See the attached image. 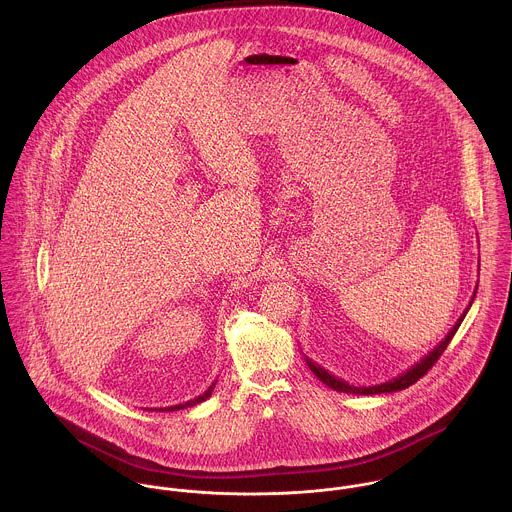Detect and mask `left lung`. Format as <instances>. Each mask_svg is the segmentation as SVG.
I'll list each match as a JSON object with an SVG mask.
<instances>
[{"label": "left lung", "instance_id": "8db88e82", "mask_svg": "<svg viewBox=\"0 0 512 512\" xmlns=\"http://www.w3.org/2000/svg\"><path fill=\"white\" fill-rule=\"evenodd\" d=\"M473 299H475V292H473V297H471V303H473ZM471 303H469V307H471ZM469 307L463 311V315L457 319V323L451 327V331L445 335V339L439 343L438 347H434L420 363H416L414 366H410L406 372H402L400 376H396V378H392V380H388V382H382V384H374V386H355V384H349V382H345V380H341V378H337L335 374H331V372H327L323 366L317 365V363H313L311 359H307L305 357V363L309 366V370L323 382V384H327L329 388H333V390H337V392H347V394H365V396H372V394H384V392H398V390H404V388H408V386H412L414 382H418L432 366L438 363L439 357H441V353L447 349V345H449V341L453 339V335H455V331L459 329V325H461V321H463V317H465V313L469 311Z\"/></svg>", "mask_w": 512, "mask_h": 512}]
</instances>
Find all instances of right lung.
Segmentation results:
<instances>
[{"mask_svg": "<svg viewBox=\"0 0 512 512\" xmlns=\"http://www.w3.org/2000/svg\"><path fill=\"white\" fill-rule=\"evenodd\" d=\"M215 384L217 382H213L201 396H197V398H193V400H189V402H185V404H177V406H169V408H159V412H173V410H181V408H189V406H195V404H201V402H205L211 394H213V388H215Z\"/></svg>", "mask_w": 512, "mask_h": 512, "instance_id": "right-lung-1", "label": "right lung"}]
</instances>
